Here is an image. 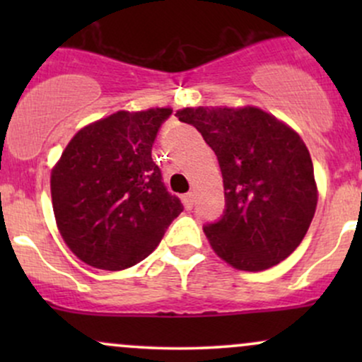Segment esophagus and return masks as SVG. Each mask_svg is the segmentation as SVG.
Here are the masks:
<instances>
[{
	"label": "esophagus",
	"mask_w": 362,
	"mask_h": 362,
	"mask_svg": "<svg viewBox=\"0 0 362 362\" xmlns=\"http://www.w3.org/2000/svg\"><path fill=\"white\" fill-rule=\"evenodd\" d=\"M194 192H187L182 195V201H184V204L187 209H190V207H194Z\"/></svg>",
	"instance_id": "1"
}]
</instances>
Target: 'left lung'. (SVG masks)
<instances>
[{
  "label": "left lung",
  "instance_id": "left-lung-1",
  "mask_svg": "<svg viewBox=\"0 0 362 362\" xmlns=\"http://www.w3.org/2000/svg\"><path fill=\"white\" fill-rule=\"evenodd\" d=\"M218 156L224 211L204 233L214 252L240 271H264L296 250L317 209V184L308 148L293 129L267 112L184 109Z\"/></svg>",
  "mask_w": 362,
  "mask_h": 362
}]
</instances>
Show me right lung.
<instances>
[{
  "mask_svg": "<svg viewBox=\"0 0 362 362\" xmlns=\"http://www.w3.org/2000/svg\"><path fill=\"white\" fill-rule=\"evenodd\" d=\"M170 109L117 112L81 129L52 170V207L66 245L85 264L132 267L184 211L151 149Z\"/></svg>",
  "mask_w": 362,
  "mask_h": 362,
  "instance_id": "add662e5",
  "label": "right lung"
}]
</instances>
